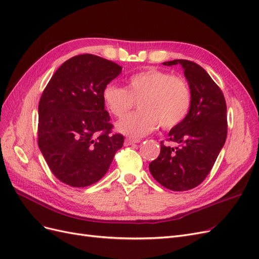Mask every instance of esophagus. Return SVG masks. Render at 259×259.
Wrapping results in <instances>:
<instances>
[{
  "label": "esophagus",
  "mask_w": 259,
  "mask_h": 259,
  "mask_svg": "<svg viewBox=\"0 0 259 259\" xmlns=\"http://www.w3.org/2000/svg\"><path fill=\"white\" fill-rule=\"evenodd\" d=\"M140 142V139H133V138H126L125 139V145L130 146L133 144H138Z\"/></svg>",
  "instance_id": "esophagus-1"
}]
</instances>
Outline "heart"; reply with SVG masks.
I'll return each instance as SVG.
<instances>
[{
  "label": "heart",
  "instance_id": "b5f03b06",
  "mask_svg": "<svg viewBox=\"0 0 259 259\" xmlns=\"http://www.w3.org/2000/svg\"><path fill=\"white\" fill-rule=\"evenodd\" d=\"M107 109L123 117L138 101L140 110L116 124L119 132L131 137H143L159 126L173 128L189 113L192 95L182 77L158 69H148L131 75L126 86L108 84L103 91Z\"/></svg>",
  "mask_w": 259,
  "mask_h": 259
}]
</instances>
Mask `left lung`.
Here are the masks:
<instances>
[{
  "label": "left lung",
  "instance_id": "obj_1",
  "mask_svg": "<svg viewBox=\"0 0 259 259\" xmlns=\"http://www.w3.org/2000/svg\"><path fill=\"white\" fill-rule=\"evenodd\" d=\"M189 83L192 103L186 119L168 133L169 147L161 142L158 158L149 164L153 178L173 191L193 189L206 178L227 138V106L224 94L208 73L190 60L175 59Z\"/></svg>",
  "mask_w": 259,
  "mask_h": 259
}]
</instances>
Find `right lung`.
<instances>
[{
  "label": "right lung",
  "mask_w": 259,
  "mask_h": 259,
  "mask_svg": "<svg viewBox=\"0 0 259 259\" xmlns=\"http://www.w3.org/2000/svg\"><path fill=\"white\" fill-rule=\"evenodd\" d=\"M122 67L96 55H77L54 73L38 103L37 144L60 182L86 187L104 177L124 137L112 134L103 91Z\"/></svg>",
  "instance_id": "add662e5"
}]
</instances>
